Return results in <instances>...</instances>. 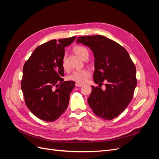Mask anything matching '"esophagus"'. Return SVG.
Instances as JSON below:
<instances>
[{"mask_svg": "<svg viewBox=\"0 0 159 159\" xmlns=\"http://www.w3.org/2000/svg\"><path fill=\"white\" fill-rule=\"evenodd\" d=\"M82 85H83L81 84H78V83L75 84V87H81V86H82Z\"/></svg>", "mask_w": 159, "mask_h": 159, "instance_id": "esophagus-1", "label": "esophagus"}]
</instances>
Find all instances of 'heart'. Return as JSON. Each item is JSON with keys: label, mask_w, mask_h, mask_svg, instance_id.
Wrapping results in <instances>:
<instances>
[{"label": "heart", "mask_w": 159, "mask_h": 159, "mask_svg": "<svg viewBox=\"0 0 159 159\" xmlns=\"http://www.w3.org/2000/svg\"><path fill=\"white\" fill-rule=\"evenodd\" d=\"M74 50L75 54L79 57H80L81 59H83L85 56H88L89 54L88 49L84 46H77L74 48ZM62 67H63V68L65 70H67V69H68L65 57L63 59V61H62ZM90 75L91 72L89 71V70L87 69H84L74 71L73 72H71V73L67 77V80L70 81H73L74 82H76L78 84H84L87 81L88 78Z\"/></svg>", "instance_id": "b5f03b06"}]
</instances>
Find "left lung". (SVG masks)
<instances>
[{
    "mask_svg": "<svg viewBox=\"0 0 159 159\" xmlns=\"http://www.w3.org/2000/svg\"><path fill=\"white\" fill-rule=\"evenodd\" d=\"M77 43L88 46L95 57L93 81L105 83V90L91 86L88 102L99 117L111 120L126 109L137 85L136 68L127 51L118 43L101 35L80 36Z\"/></svg>",
    "mask_w": 159,
    "mask_h": 159,
    "instance_id": "left-lung-1",
    "label": "left lung"
}]
</instances>
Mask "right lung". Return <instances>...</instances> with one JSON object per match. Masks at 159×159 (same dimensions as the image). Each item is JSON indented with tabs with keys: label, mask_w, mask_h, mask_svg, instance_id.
<instances>
[{
	"label": "right lung",
	"mask_w": 159,
	"mask_h": 159,
	"mask_svg": "<svg viewBox=\"0 0 159 159\" xmlns=\"http://www.w3.org/2000/svg\"><path fill=\"white\" fill-rule=\"evenodd\" d=\"M75 38L44 43L34 50L24 65L21 88L25 103L35 116L44 121H56L68 106L75 82L64 81L62 61L64 48Z\"/></svg>",
	"instance_id": "right-lung-1"
}]
</instances>
